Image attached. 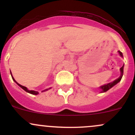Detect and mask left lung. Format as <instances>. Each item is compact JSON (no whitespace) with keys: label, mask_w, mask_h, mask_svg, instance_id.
Listing matches in <instances>:
<instances>
[{"label":"left lung","mask_w":135,"mask_h":135,"mask_svg":"<svg viewBox=\"0 0 135 135\" xmlns=\"http://www.w3.org/2000/svg\"><path fill=\"white\" fill-rule=\"evenodd\" d=\"M118 52H119V53L120 54V55L122 57V52H120V51H119ZM123 69H124V65L122 66V67L120 69V77H119L118 79H117L114 80V81L112 82V83H108V84H105V85H103V86H101V87H100V88H101V89H102V93L106 92L107 91H108V89H110L111 88H112L113 86H114V85H115L116 84L118 83L120 81V80H121V79H122V75H123V71H124L123 70Z\"/></svg>","instance_id":"obj_1"}]
</instances>
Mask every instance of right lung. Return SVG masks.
<instances>
[{
    "label": "right lung",
    "instance_id": "1",
    "mask_svg": "<svg viewBox=\"0 0 135 135\" xmlns=\"http://www.w3.org/2000/svg\"><path fill=\"white\" fill-rule=\"evenodd\" d=\"M11 72V76H12L11 72ZM12 78H13V80H14V81L15 82V83H16V84H17L18 85V86H20V87H21V88H22V89H24V90L25 91H27V92L29 93H30V94H38V93L37 92V91H30V90H28V89L27 88H26V87H25V86H22V85H21V84H18V83H17V82L16 81V80H15V79L13 78V76H12ZM49 89H50V88H49ZM46 90H48V89H46V90H44V91H46Z\"/></svg>",
    "mask_w": 135,
    "mask_h": 135
}]
</instances>
